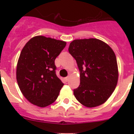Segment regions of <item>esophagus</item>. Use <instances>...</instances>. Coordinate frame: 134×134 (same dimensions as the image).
Returning <instances> with one entry per match:
<instances>
[{"label": "esophagus", "mask_w": 134, "mask_h": 134, "mask_svg": "<svg viewBox=\"0 0 134 134\" xmlns=\"http://www.w3.org/2000/svg\"><path fill=\"white\" fill-rule=\"evenodd\" d=\"M68 79H69V77H68V76H67V77L65 78V80H66V81H68Z\"/></svg>", "instance_id": "obj_1"}]
</instances>
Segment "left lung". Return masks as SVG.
I'll list each match as a JSON object with an SVG mask.
<instances>
[{
    "instance_id": "obj_1",
    "label": "left lung",
    "mask_w": 134,
    "mask_h": 134,
    "mask_svg": "<svg viewBox=\"0 0 134 134\" xmlns=\"http://www.w3.org/2000/svg\"><path fill=\"white\" fill-rule=\"evenodd\" d=\"M68 51L80 72V85L74 89L76 99L86 107L103 104L118 84V67L113 50L104 41L90 38L74 40Z\"/></svg>"
}]
</instances>
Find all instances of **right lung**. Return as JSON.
Returning <instances> with one entry per match:
<instances>
[{
    "label": "right lung",
    "instance_id": "add662e5",
    "mask_svg": "<svg viewBox=\"0 0 134 134\" xmlns=\"http://www.w3.org/2000/svg\"><path fill=\"white\" fill-rule=\"evenodd\" d=\"M66 41L38 35L23 47L16 65V80L31 103L47 107L57 99L64 84L55 74V60Z\"/></svg>",
    "mask_w": 134,
    "mask_h": 134
}]
</instances>
